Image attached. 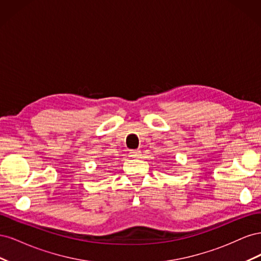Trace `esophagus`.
<instances>
[{
  "instance_id": "34e87169",
  "label": "esophagus",
  "mask_w": 261,
  "mask_h": 261,
  "mask_svg": "<svg viewBox=\"0 0 261 261\" xmlns=\"http://www.w3.org/2000/svg\"><path fill=\"white\" fill-rule=\"evenodd\" d=\"M129 153H130V156H133V158H139L141 155V151L138 149L137 150H132Z\"/></svg>"
}]
</instances>
